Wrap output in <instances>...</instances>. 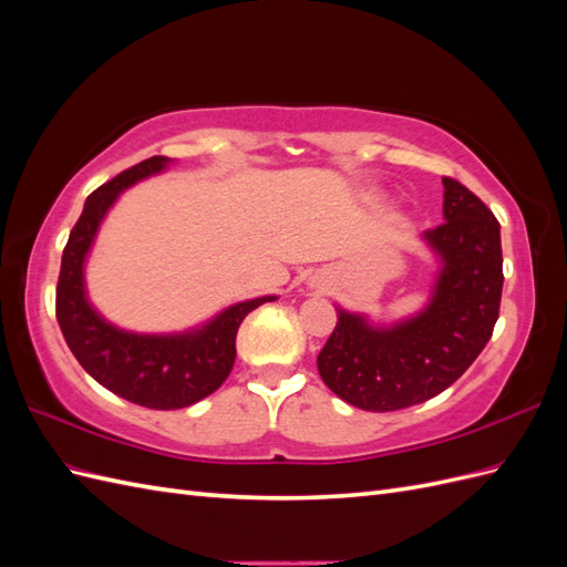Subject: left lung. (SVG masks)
I'll list each match as a JSON object with an SVG mask.
<instances>
[{"label":"left lung","mask_w":567,"mask_h":567,"mask_svg":"<svg viewBox=\"0 0 567 567\" xmlns=\"http://www.w3.org/2000/svg\"><path fill=\"white\" fill-rule=\"evenodd\" d=\"M442 184L444 221L423 231L440 262L431 300L398 323H371L338 307L317 357L321 381L357 409L394 411L435 398L475 362L499 319V221L456 179Z\"/></svg>","instance_id":"8db88e82"}]
</instances>
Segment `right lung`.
Segmentation results:
<instances>
[{
  "instance_id": "obj_1",
  "label": "right lung",
  "mask_w": 567,
  "mask_h": 567,
  "mask_svg": "<svg viewBox=\"0 0 567 567\" xmlns=\"http://www.w3.org/2000/svg\"><path fill=\"white\" fill-rule=\"evenodd\" d=\"M173 163L142 161L99 186L68 236L56 286V319L68 348L96 383L146 409H184L227 381L236 359L238 326L255 307L277 300L262 296L236 302L196 329L182 333H132L101 317L84 288V262L111 205L132 184L158 175Z\"/></svg>"
}]
</instances>
